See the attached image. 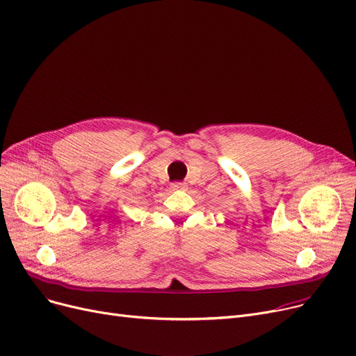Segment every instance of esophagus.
<instances>
[{"label":"esophagus","mask_w":356,"mask_h":356,"mask_svg":"<svg viewBox=\"0 0 356 356\" xmlns=\"http://www.w3.org/2000/svg\"><path fill=\"white\" fill-rule=\"evenodd\" d=\"M172 189L173 191H184L186 184L181 183V181H175V183H172Z\"/></svg>","instance_id":"1"}]
</instances>
